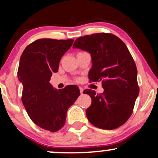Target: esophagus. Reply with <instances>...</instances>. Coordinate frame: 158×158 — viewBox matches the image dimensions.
Instances as JSON below:
<instances>
[{"label": "esophagus", "instance_id": "34e87169", "mask_svg": "<svg viewBox=\"0 0 158 158\" xmlns=\"http://www.w3.org/2000/svg\"><path fill=\"white\" fill-rule=\"evenodd\" d=\"M79 90H80L81 94H82V92H83V91H84L83 88H82V87H79Z\"/></svg>", "mask_w": 158, "mask_h": 158}]
</instances>
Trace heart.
I'll return each instance as SVG.
<instances>
[{
    "label": "heart",
    "mask_w": 158,
    "mask_h": 158,
    "mask_svg": "<svg viewBox=\"0 0 158 158\" xmlns=\"http://www.w3.org/2000/svg\"><path fill=\"white\" fill-rule=\"evenodd\" d=\"M79 53H80V52H79Z\"/></svg>",
    "instance_id": "1"
}]
</instances>
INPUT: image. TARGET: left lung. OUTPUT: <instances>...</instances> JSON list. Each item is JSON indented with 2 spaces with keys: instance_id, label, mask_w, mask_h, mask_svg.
I'll use <instances>...</instances> for the list:
<instances>
[{
  "instance_id": "8db88e82",
  "label": "left lung",
  "mask_w": 158,
  "mask_h": 158,
  "mask_svg": "<svg viewBox=\"0 0 158 158\" xmlns=\"http://www.w3.org/2000/svg\"><path fill=\"white\" fill-rule=\"evenodd\" d=\"M88 51L92 66L90 82L101 81L104 92L96 94L92 89L84 94L92 98L86 116L94 127L103 129H117L132 115L139 94L137 68L123 41L110 33H96L78 38L73 48Z\"/></svg>"
}]
</instances>
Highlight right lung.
I'll use <instances>...</instances> for the list:
<instances>
[{
    "label": "right lung",
    "mask_w": 158,
    "mask_h": 158,
    "mask_svg": "<svg viewBox=\"0 0 158 158\" xmlns=\"http://www.w3.org/2000/svg\"><path fill=\"white\" fill-rule=\"evenodd\" d=\"M73 42V39H38L25 48L19 60L17 76L23 84V105L34 123L52 132L64 127L68 108L80 94L77 85L57 90L49 82Z\"/></svg>",
    "instance_id": "1"
}]
</instances>
